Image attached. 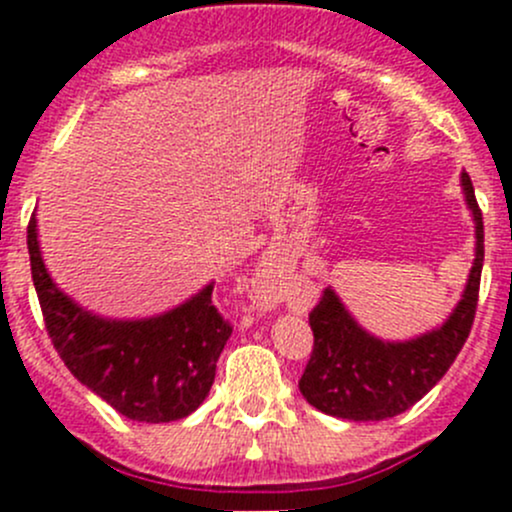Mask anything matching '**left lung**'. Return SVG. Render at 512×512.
<instances>
[{
  "mask_svg": "<svg viewBox=\"0 0 512 512\" xmlns=\"http://www.w3.org/2000/svg\"><path fill=\"white\" fill-rule=\"evenodd\" d=\"M461 185L476 220V260L458 307L433 332L384 342L354 322L334 289H324L309 312L314 347L299 379V391L314 409L349 421H384L411 409L451 369L471 334L483 270V213L468 173Z\"/></svg>",
  "mask_w": 512,
  "mask_h": 512,
  "instance_id": "8db88e82",
  "label": "left lung"
}]
</instances>
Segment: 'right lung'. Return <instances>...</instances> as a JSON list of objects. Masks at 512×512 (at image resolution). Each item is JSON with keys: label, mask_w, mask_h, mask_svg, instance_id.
<instances>
[{"label": "right lung", "mask_w": 512, "mask_h": 512, "mask_svg": "<svg viewBox=\"0 0 512 512\" xmlns=\"http://www.w3.org/2000/svg\"><path fill=\"white\" fill-rule=\"evenodd\" d=\"M27 245L46 332L81 384L133 421H178L203 404L232 334L213 304V285L158 317L103 319L54 285L41 260L34 215Z\"/></svg>", "instance_id": "1"}]
</instances>
